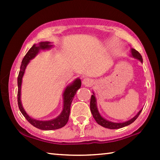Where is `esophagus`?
Listing matches in <instances>:
<instances>
[{
    "mask_svg": "<svg viewBox=\"0 0 160 160\" xmlns=\"http://www.w3.org/2000/svg\"><path fill=\"white\" fill-rule=\"evenodd\" d=\"M92 82H93V81L92 80V79H90V78H84L82 80V83L86 86L91 85L92 84Z\"/></svg>",
    "mask_w": 160,
    "mask_h": 160,
    "instance_id": "34e87169",
    "label": "esophagus"
}]
</instances>
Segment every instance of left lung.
<instances>
[{
  "instance_id": "1",
  "label": "left lung",
  "mask_w": 160,
  "mask_h": 160,
  "mask_svg": "<svg viewBox=\"0 0 160 160\" xmlns=\"http://www.w3.org/2000/svg\"><path fill=\"white\" fill-rule=\"evenodd\" d=\"M131 52H132V56H133L134 58L138 59L139 61L142 62V56L140 55L138 51L134 49V48H132ZM90 110H91L92 114L94 118L95 119L97 123H98L99 125L104 127V128H109V129H118V128H123V127H125V126H128V125H130V124L132 123V122H134V121L136 120V118L139 116L140 112H142V109H141L138 113V114L136 116H134V117L132 118V119H131V120L126 121V122H123V123H113V122H111V121H107V120H106V119H104V118H102L101 115L99 114V113L98 110H97V108L95 97H94V95H92V97H91Z\"/></svg>"
}]
</instances>
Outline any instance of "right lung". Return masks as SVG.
<instances>
[{
    "label": "right lung",
    "instance_id": "right-lung-1",
    "mask_svg": "<svg viewBox=\"0 0 160 160\" xmlns=\"http://www.w3.org/2000/svg\"><path fill=\"white\" fill-rule=\"evenodd\" d=\"M49 44V42H44L39 43L38 46L35 44L32 46V47L30 48V49L28 51V52L26 53L25 57L22 59V61L20 66V72H19V75L18 77V104L19 109H20L21 113H22V115L24 116H25L28 122L30 123L32 126L36 127V128L41 130H44V131L58 129L66 125L69 118L70 105H71L72 101V99H73V97L75 95V94H76L78 90L81 86V80L80 79H77L76 80H75V82L72 83V85L67 87L63 93V109L62 111L61 114L55 119L47 121H37L31 117H29V116L27 114L25 110H24L22 108V106L20 101V90L22 79L23 75L25 73V70L27 65L29 63V61L35 57V56L37 55L40 49H47V48H49L51 46H52L50 45Z\"/></svg>",
    "mask_w": 160,
    "mask_h": 160
}]
</instances>
